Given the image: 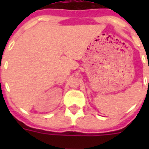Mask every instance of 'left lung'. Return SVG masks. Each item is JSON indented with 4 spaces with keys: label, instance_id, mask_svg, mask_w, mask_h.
<instances>
[{
    "label": "left lung",
    "instance_id": "1",
    "mask_svg": "<svg viewBox=\"0 0 149 149\" xmlns=\"http://www.w3.org/2000/svg\"><path fill=\"white\" fill-rule=\"evenodd\" d=\"M148 70H149V67H148ZM148 85H149V79H148Z\"/></svg>",
    "mask_w": 149,
    "mask_h": 149
}]
</instances>
